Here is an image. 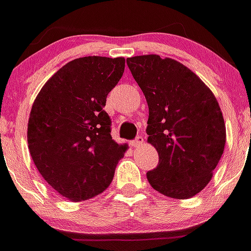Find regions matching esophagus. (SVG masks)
Wrapping results in <instances>:
<instances>
[{
	"label": "esophagus",
	"mask_w": 251,
	"mask_h": 251,
	"mask_svg": "<svg viewBox=\"0 0 251 251\" xmlns=\"http://www.w3.org/2000/svg\"><path fill=\"white\" fill-rule=\"evenodd\" d=\"M143 142H144L143 136H138L136 139L132 140V142H131V146H132V147H139V146H142V144H143Z\"/></svg>",
	"instance_id": "1"
}]
</instances>
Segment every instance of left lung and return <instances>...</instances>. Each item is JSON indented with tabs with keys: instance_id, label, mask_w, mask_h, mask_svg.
I'll use <instances>...</instances> for the list:
<instances>
[{
	"instance_id": "8db88e82",
	"label": "left lung",
	"mask_w": 251,
	"mask_h": 251,
	"mask_svg": "<svg viewBox=\"0 0 251 251\" xmlns=\"http://www.w3.org/2000/svg\"><path fill=\"white\" fill-rule=\"evenodd\" d=\"M148 104V143L158 153L147 173L152 188L172 199L196 196L213 178L226 146V124L213 91L172 58L126 59Z\"/></svg>"
}]
</instances>
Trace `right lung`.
<instances>
[{"label":"right lung","instance_id":"add662e5","mask_svg":"<svg viewBox=\"0 0 251 251\" xmlns=\"http://www.w3.org/2000/svg\"><path fill=\"white\" fill-rule=\"evenodd\" d=\"M125 71L124 58L85 56L67 63L36 97L28 148L36 168L63 197L78 202L111 184L127 144L112 139L108 93Z\"/></svg>","mask_w":251,"mask_h":251}]
</instances>
